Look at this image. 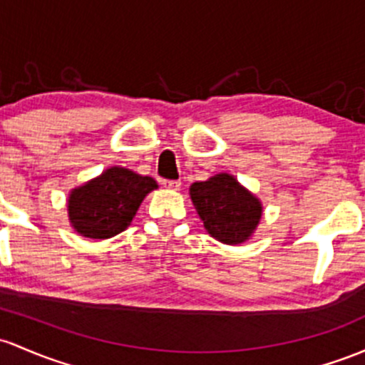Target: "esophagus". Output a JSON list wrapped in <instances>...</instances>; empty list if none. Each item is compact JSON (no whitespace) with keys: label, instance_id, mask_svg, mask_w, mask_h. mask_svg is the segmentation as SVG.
<instances>
[{"label":"esophagus","instance_id":"34e87169","mask_svg":"<svg viewBox=\"0 0 365 365\" xmlns=\"http://www.w3.org/2000/svg\"><path fill=\"white\" fill-rule=\"evenodd\" d=\"M180 180H163V187L164 189H170V190H178L180 189Z\"/></svg>","mask_w":365,"mask_h":365}]
</instances>
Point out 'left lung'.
Instances as JSON below:
<instances>
[{"mask_svg": "<svg viewBox=\"0 0 365 365\" xmlns=\"http://www.w3.org/2000/svg\"><path fill=\"white\" fill-rule=\"evenodd\" d=\"M190 199L207 234L223 244L247 241L262 218L259 199L228 173L192 183Z\"/></svg>", "mask_w": 365, "mask_h": 365, "instance_id": "obj_1", "label": "left lung"}]
</instances>
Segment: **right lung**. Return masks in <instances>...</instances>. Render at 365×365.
I'll list each match as a JSON object with an SVG mask.
<instances>
[{
    "label": "right lung",
    "mask_w": 365,
    "mask_h": 365,
    "mask_svg": "<svg viewBox=\"0 0 365 365\" xmlns=\"http://www.w3.org/2000/svg\"><path fill=\"white\" fill-rule=\"evenodd\" d=\"M158 183L126 168H109L71 192L67 211L71 225L88 239H109L131 223L137 210Z\"/></svg>",
    "instance_id": "add662e5"
}]
</instances>
